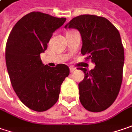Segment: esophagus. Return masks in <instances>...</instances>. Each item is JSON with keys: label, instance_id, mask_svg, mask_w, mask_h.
I'll return each mask as SVG.
<instances>
[{"label": "esophagus", "instance_id": "1", "mask_svg": "<svg viewBox=\"0 0 132 132\" xmlns=\"http://www.w3.org/2000/svg\"><path fill=\"white\" fill-rule=\"evenodd\" d=\"M75 70H76V68H70V73H73V72H74L75 71Z\"/></svg>", "mask_w": 132, "mask_h": 132}]
</instances>
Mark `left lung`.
I'll use <instances>...</instances> for the list:
<instances>
[{"mask_svg":"<svg viewBox=\"0 0 132 132\" xmlns=\"http://www.w3.org/2000/svg\"><path fill=\"white\" fill-rule=\"evenodd\" d=\"M64 28L80 32L81 53L96 64L90 71L79 68L85 73L79 84L80 102L89 111H102L115 101L122 84L124 49L120 32L108 19L92 15L73 18Z\"/></svg>","mask_w":132,"mask_h":132,"instance_id":"1","label":"left lung"}]
</instances>
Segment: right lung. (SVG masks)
Returning <instances> with one entry per match:
<instances>
[{
    "label": "right lung",
    "instance_id": "add662e5",
    "mask_svg": "<svg viewBox=\"0 0 132 132\" xmlns=\"http://www.w3.org/2000/svg\"><path fill=\"white\" fill-rule=\"evenodd\" d=\"M65 21V18L32 12L15 23L7 39L6 64L11 84L20 100L33 111H44L53 106L69 75L67 65L51 68L40 58L53 33Z\"/></svg>",
    "mask_w": 132,
    "mask_h": 132
}]
</instances>
